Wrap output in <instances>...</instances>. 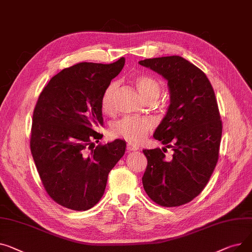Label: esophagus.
Returning <instances> with one entry per match:
<instances>
[{
	"instance_id": "1",
	"label": "esophagus",
	"mask_w": 252,
	"mask_h": 252,
	"mask_svg": "<svg viewBox=\"0 0 252 252\" xmlns=\"http://www.w3.org/2000/svg\"><path fill=\"white\" fill-rule=\"evenodd\" d=\"M126 147H127V151H129V152H133V151H137L138 150V147L136 145H133L131 143H127Z\"/></svg>"
}]
</instances>
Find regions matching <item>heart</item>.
Listing matches in <instances>:
<instances>
[{"mask_svg": "<svg viewBox=\"0 0 252 252\" xmlns=\"http://www.w3.org/2000/svg\"><path fill=\"white\" fill-rule=\"evenodd\" d=\"M138 92L144 98L150 101L156 100L160 94V84L153 76L146 74H139L133 78ZM118 83L113 81L109 83L103 90L99 105L100 109L106 114H113L115 112V94ZM154 122L147 117H124L121 120L113 124L111 134L115 137L125 139L131 143L141 142L153 129Z\"/></svg>", "mask_w": 252, "mask_h": 252, "instance_id": "obj_1", "label": "heart"}]
</instances>
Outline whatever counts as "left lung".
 Wrapping results in <instances>:
<instances>
[{"label": "left lung", "mask_w": 252, "mask_h": 252, "mask_svg": "<svg viewBox=\"0 0 252 252\" xmlns=\"http://www.w3.org/2000/svg\"><path fill=\"white\" fill-rule=\"evenodd\" d=\"M139 64L168 80L171 103L154 137L173 151L172 157H165L166 149L142 151L143 188L158 205H183L201 193L219 159L223 124L215 92L205 74L180 56Z\"/></svg>", "instance_id": "1"}]
</instances>
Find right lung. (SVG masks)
<instances>
[{
	"label": "right lung",
	"mask_w": 252,
	"mask_h": 252,
	"mask_svg": "<svg viewBox=\"0 0 252 252\" xmlns=\"http://www.w3.org/2000/svg\"><path fill=\"white\" fill-rule=\"evenodd\" d=\"M124 64L121 58L112 64L82 62L65 68L37 98L31 151L44 190L64 208L80 212L95 205L110 171L125 154L121 139L93 142L102 137L95 131L102 125L100 95Z\"/></svg>",
	"instance_id": "1"
}]
</instances>
